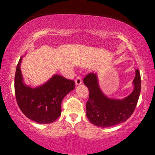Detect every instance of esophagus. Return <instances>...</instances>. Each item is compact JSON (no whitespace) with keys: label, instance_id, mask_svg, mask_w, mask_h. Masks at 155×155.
<instances>
[{"label":"esophagus","instance_id":"obj_1","mask_svg":"<svg viewBox=\"0 0 155 155\" xmlns=\"http://www.w3.org/2000/svg\"><path fill=\"white\" fill-rule=\"evenodd\" d=\"M75 82L76 85H79V84L82 83V78L78 76V77L75 78Z\"/></svg>","mask_w":155,"mask_h":155}]
</instances>
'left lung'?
I'll list each match as a JSON object with an SVG mask.
<instances>
[{
    "instance_id": "obj_1",
    "label": "left lung",
    "mask_w": 155,
    "mask_h": 155,
    "mask_svg": "<svg viewBox=\"0 0 155 155\" xmlns=\"http://www.w3.org/2000/svg\"><path fill=\"white\" fill-rule=\"evenodd\" d=\"M83 82L90 91L86 104V115L94 126L102 128L116 126L126 121L134 112L141 90L140 74L137 69L135 70L133 82L134 90L123 99H111L106 96L99 88L97 74H87Z\"/></svg>"
}]
</instances>
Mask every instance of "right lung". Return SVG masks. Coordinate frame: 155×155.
<instances>
[{"mask_svg": "<svg viewBox=\"0 0 155 155\" xmlns=\"http://www.w3.org/2000/svg\"><path fill=\"white\" fill-rule=\"evenodd\" d=\"M22 57L17 65L15 92L17 103L27 118L41 124L55 121L61 114V102L75 89L73 80L54 75L46 83L35 88L25 85L20 70Z\"/></svg>", "mask_w": 155, "mask_h": 155, "instance_id": "add662e5", "label": "right lung"}]
</instances>
